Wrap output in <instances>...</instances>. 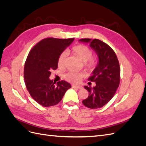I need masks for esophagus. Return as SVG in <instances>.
Segmentation results:
<instances>
[{
	"mask_svg": "<svg viewBox=\"0 0 146 146\" xmlns=\"http://www.w3.org/2000/svg\"><path fill=\"white\" fill-rule=\"evenodd\" d=\"M72 87L73 88H77V89H81L82 88V87L81 86H75V85H72Z\"/></svg>",
	"mask_w": 146,
	"mask_h": 146,
	"instance_id": "1",
	"label": "esophagus"
}]
</instances>
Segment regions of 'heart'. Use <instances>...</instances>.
Returning a JSON list of instances; mask_svg holds the SVG:
<instances>
[{
    "label": "heart",
    "mask_w": 146,
    "mask_h": 146,
    "mask_svg": "<svg viewBox=\"0 0 146 146\" xmlns=\"http://www.w3.org/2000/svg\"><path fill=\"white\" fill-rule=\"evenodd\" d=\"M71 51L77 55L79 58L83 61L85 68L89 70H92L97 65V58L92 56V50L88 46L80 44L75 45L71 48ZM67 57V53L66 51L62 52L60 54L58 58V66L60 68H63L64 66L65 61ZM83 74L75 71H69L66 74L65 77L70 82L77 83L82 77Z\"/></svg>",
    "instance_id": "1"
}]
</instances>
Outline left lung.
<instances>
[{
	"mask_svg": "<svg viewBox=\"0 0 146 146\" xmlns=\"http://www.w3.org/2000/svg\"><path fill=\"white\" fill-rule=\"evenodd\" d=\"M80 41L90 43L99 56V63L88 78L89 81L96 83V86H84L89 92V96L82 103L89 108H99L112 99L119 85L121 70L119 61L112 48L99 39L83 38Z\"/></svg>",
	"mask_w": 146,
	"mask_h": 146,
	"instance_id": "obj_1",
	"label": "left lung"
}]
</instances>
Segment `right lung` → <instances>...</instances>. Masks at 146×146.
<instances>
[{"label":"right lung","instance_id":"1","mask_svg":"<svg viewBox=\"0 0 146 146\" xmlns=\"http://www.w3.org/2000/svg\"><path fill=\"white\" fill-rule=\"evenodd\" d=\"M74 38H47L38 42L26 60L24 78L32 98L43 107L58 104L65 92L71 88L64 80L56 83L49 79L52 70L58 68L60 54L72 42Z\"/></svg>","mask_w":146,"mask_h":146}]
</instances>
